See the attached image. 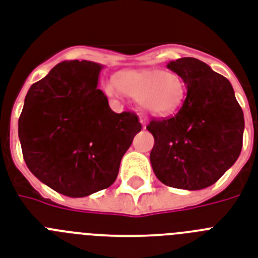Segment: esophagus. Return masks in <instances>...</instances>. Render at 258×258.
Returning a JSON list of instances; mask_svg holds the SVG:
<instances>
[{"instance_id": "1", "label": "esophagus", "mask_w": 258, "mask_h": 258, "mask_svg": "<svg viewBox=\"0 0 258 258\" xmlns=\"http://www.w3.org/2000/svg\"><path fill=\"white\" fill-rule=\"evenodd\" d=\"M139 122L142 123V125H143V128H146V125H147V123H148L147 118H144V116H140Z\"/></svg>"}]
</instances>
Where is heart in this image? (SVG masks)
Listing matches in <instances>:
<instances>
[{
  "label": "heart",
  "instance_id": "heart-1",
  "mask_svg": "<svg viewBox=\"0 0 258 258\" xmlns=\"http://www.w3.org/2000/svg\"><path fill=\"white\" fill-rule=\"evenodd\" d=\"M114 86L119 93L138 100L142 110L156 116L175 114L185 99V83L172 71L159 69L119 71L114 77ZM114 87L108 93H115Z\"/></svg>",
  "mask_w": 258,
  "mask_h": 258
}]
</instances>
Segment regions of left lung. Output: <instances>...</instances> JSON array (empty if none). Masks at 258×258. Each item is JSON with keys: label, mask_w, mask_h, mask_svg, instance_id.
<instances>
[{"label": "left lung", "mask_w": 258, "mask_h": 258, "mask_svg": "<svg viewBox=\"0 0 258 258\" xmlns=\"http://www.w3.org/2000/svg\"><path fill=\"white\" fill-rule=\"evenodd\" d=\"M167 68L183 78L187 96L175 116L147 125L155 139L151 165L168 187L204 189L240 156L244 114L231 82L207 63L187 56Z\"/></svg>", "instance_id": "obj_1"}]
</instances>
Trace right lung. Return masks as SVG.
Listing matches in <instances>:
<instances>
[{
    "label": "right lung",
    "mask_w": 258,
    "mask_h": 258,
    "mask_svg": "<svg viewBox=\"0 0 258 258\" xmlns=\"http://www.w3.org/2000/svg\"><path fill=\"white\" fill-rule=\"evenodd\" d=\"M103 64L63 60L25 96L18 136L25 163L42 183L69 198L108 188L142 130L133 112L116 114L98 89Z\"/></svg>",
    "instance_id": "1"
}]
</instances>
